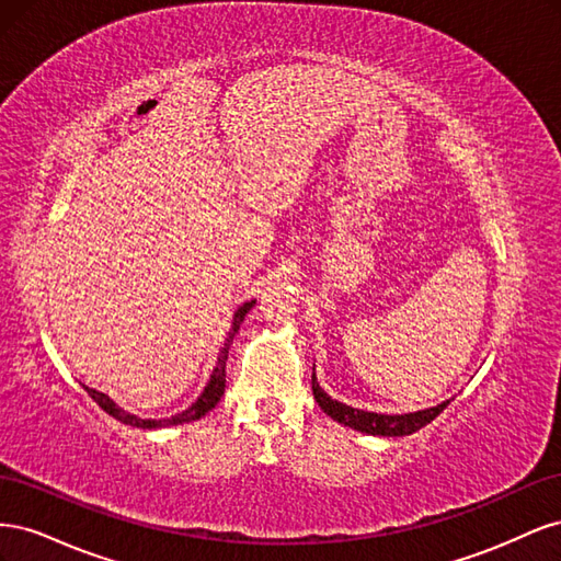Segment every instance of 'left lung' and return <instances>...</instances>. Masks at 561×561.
<instances>
[{
	"label": "left lung",
	"mask_w": 561,
	"mask_h": 561,
	"mask_svg": "<svg viewBox=\"0 0 561 561\" xmlns=\"http://www.w3.org/2000/svg\"><path fill=\"white\" fill-rule=\"evenodd\" d=\"M311 388H313V398L318 402V407L328 416H332L334 421L344 423V426H351L360 433L367 435H386V437H400V435H412L416 431H421L426 423H431L445 407L451 402H443L437 407H431V410L423 412H414V414H375V412H360L353 410V407L332 400L325 390L318 386L316 371L311 375Z\"/></svg>",
	"instance_id": "left-lung-1"
}]
</instances>
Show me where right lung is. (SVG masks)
Instances as JSON below:
<instances>
[{"mask_svg":"<svg viewBox=\"0 0 561 561\" xmlns=\"http://www.w3.org/2000/svg\"><path fill=\"white\" fill-rule=\"evenodd\" d=\"M252 304H254V301H248V304H243V307H241L239 311H236L233 325H231V330H229V336H227V342H225L222 351H219L217 367L213 369V377H210L206 390H203L201 398L190 407V410H184L182 414H175L173 419H140V416H133V414L124 412L122 407H116L105 393H98L95 388H89V386H83V388H87V393L98 402V407H103V410H105L110 416H114V419H118L122 423H126V426H135V428L180 426V423H190V421H196V419H201V416H206V414L213 410V407L219 402V398L225 396V383H227V371H225V367H227L229 346H231V342H233L236 332L241 330V322H243L245 313L252 309Z\"/></svg>","mask_w":561,"mask_h":561,"instance_id":"add662e5","label":"right lung"}]
</instances>
